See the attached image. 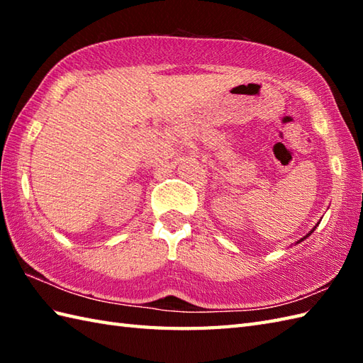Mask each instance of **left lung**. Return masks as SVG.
Here are the masks:
<instances>
[{
  "label": "left lung",
  "instance_id": "1",
  "mask_svg": "<svg viewBox=\"0 0 363 363\" xmlns=\"http://www.w3.org/2000/svg\"><path fill=\"white\" fill-rule=\"evenodd\" d=\"M318 225H320V223H318ZM315 228H317V226H315ZM315 228H313V229H312V230H311V233H309V234H307V235H306V237H304V238H307V237H309V235H311V234H312V233H313V230H315ZM304 238H301V240H304ZM301 240H299V242H301ZM299 242H298V243H299Z\"/></svg>",
  "mask_w": 363,
  "mask_h": 363
}]
</instances>
